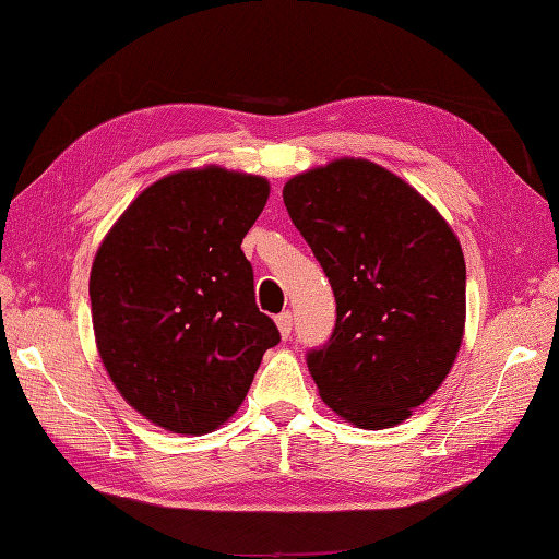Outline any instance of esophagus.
I'll return each mask as SVG.
<instances>
[{
    "label": "esophagus",
    "instance_id": "1",
    "mask_svg": "<svg viewBox=\"0 0 559 559\" xmlns=\"http://www.w3.org/2000/svg\"><path fill=\"white\" fill-rule=\"evenodd\" d=\"M275 323H277V328H280V335H282V340H287V337L292 335V325H294V321H292V313H289V311L280 313V316L275 318Z\"/></svg>",
    "mask_w": 559,
    "mask_h": 559
}]
</instances>
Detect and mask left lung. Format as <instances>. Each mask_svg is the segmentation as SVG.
<instances>
[{
    "label": "left lung",
    "mask_w": 559,
    "mask_h": 559,
    "mask_svg": "<svg viewBox=\"0 0 559 559\" xmlns=\"http://www.w3.org/2000/svg\"><path fill=\"white\" fill-rule=\"evenodd\" d=\"M337 301L328 345L309 352L323 403L389 429L447 379L465 330V260L449 222L367 158H335L282 190Z\"/></svg>",
    "instance_id": "1"
}]
</instances>
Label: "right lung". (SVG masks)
I'll return each instance as SVG.
<instances>
[{
	"label": "right lung",
	"instance_id": "obj_1",
	"mask_svg": "<svg viewBox=\"0 0 559 559\" xmlns=\"http://www.w3.org/2000/svg\"><path fill=\"white\" fill-rule=\"evenodd\" d=\"M267 198L263 176L178 170L142 190L96 250L88 296L100 361L156 427L192 437L222 427L280 343L241 250Z\"/></svg>",
	"mask_w": 559,
	"mask_h": 559
}]
</instances>
